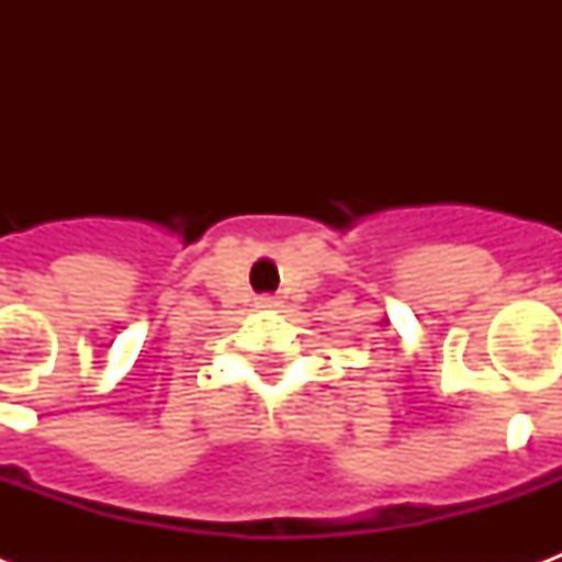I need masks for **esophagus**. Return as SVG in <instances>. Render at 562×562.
<instances>
[{"mask_svg": "<svg viewBox=\"0 0 562 562\" xmlns=\"http://www.w3.org/2000/svg\"><path fill=\"white\" fill-rule=\"evenodd\" d=\"M282 303L277 297H259L256 300V308H262V312H273V308H280Z\"/></svg>", "mask_w": 562, "mask_h": 562, "instance_id": "obj_1", "label": "esophagus"}]
</instances>
